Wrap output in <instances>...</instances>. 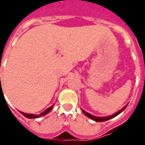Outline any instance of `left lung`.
<instances>
[{
  "label": "left lung",
  "instance_id": "left-lung-1",
  "mask_svg": "<svg viewBox=\"0 0 145 145\" xmlns=\"http://www.w3.org/2000/svg\"><path fill=\"white\" fill-rule=\"evenodd\" d=\"M127 107V105H125V107H123V108L121 109V110H119L118 112H116V113H115V114H113V115H112V116H108V117H102V118H101V117H95V116H92V115H91V114L88 113V112H86V111H84V110H82V111H83V112H84V113L85 114V115L87 116V117L89 118L92 119V120H95V121H97V122H102V121H106V120H110V119L112 118L117 116L118 115H119V114L120 113V112H122L124 110H125V107Z\"/></svg>",
  "mask_w": 145,
  "mask_h": 145
}]
</instances>
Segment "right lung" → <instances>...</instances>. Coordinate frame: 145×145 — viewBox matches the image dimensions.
I'll return each instance as SVG.
<instances>
[{
  "label": "right lung",
  "instance_id": "add662e5",
  "mask_svg": "<svg viewBox=\"0 0 145 145\" xmlns=\"http://www.w3.org/2000/svg\"><path fill=\"white\" fill-rule=\"evenodd\" d=\"M54 107V105H52L51 107H49L48 108H47L46 110L43 111V112H41L40 114H39V115H33V114H27V113H25V112H21V111H20V113L22 114V115H23V116H25V117H26L27 118H38L39 117H41V116H45V115H46V114H48V112H50V111L52 110V108H53Z\"/></svg>",
  "mask_w": 145,
  "mask_h": 145
}]
</instances>
